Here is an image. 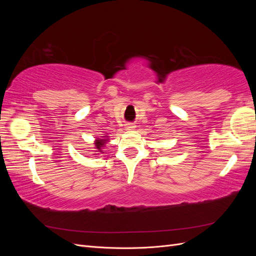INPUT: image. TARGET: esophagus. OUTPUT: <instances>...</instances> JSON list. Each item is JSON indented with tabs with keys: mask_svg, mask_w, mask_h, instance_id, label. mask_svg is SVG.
Instances as JSON below:
<instances>
[{
	"mask_svg": "<svg viewBox=\"0 0 256 256\" xmlns=\"http://www.w3.org/2000/svg\"><path fill=\"white\" fill-rule=\"evenodd\" d=\"M136 128V125L134 124H132V122H128V124H126V129L127 130H134Z\"/></svg>",
	"mask_w": 256,
	"mask_h": 256,
	"instance_id": "obj_1",
	"label": "esophagus"
}]
</instances>
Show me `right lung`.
<instances>
[{"mask_svg": "<svg viewBox=\"0 0 256 256\" xmlns=\"http://www.w3.org/2000/svg\"><path fill=\"white\" fill-rule=\"evenodd\" d=\"M108 141H109V136H104L102 138H97L94 142V145H95L94 148L96 150L95 152H98V154L104 152H102V147L106 144Z\"/></svg>", "mask_w": 256, "mask_h": 256, "instance_id": "right-lung-1", "label": "right lung"}]
</instances>
